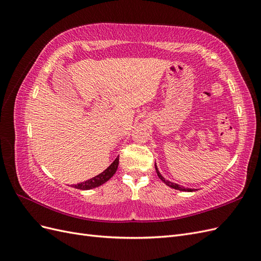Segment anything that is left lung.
<instances>
[{
	"label": "left lung",
	"instance_id": "1",
	"mask_svg": "<svg viewBox=\"0 0 261 261\" xmlns=\"http://www.w3.org/2000/svg\"><path fill=\"white\" fill-rule=\"evenodd\" d=\"M154 167H155V171H156L158 176H159V178H160L162 181H164L165 185H168V186H170V187H172V188L177 189V191H181V192H194V191H196V189H194V188H185V187H183V186H179L178 184L173 183V181H170V180H168V179H165V178L162 176V174L160 173L159 169H158L156 163H154Z\"/></svg>",
	"mask_w": 261,
	"mask_h": 261
}]
</instances>
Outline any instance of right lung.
I'll return each mask as SVG.
<instances>
[{"instance_id":"1","label":"right lung","mask_w":261,"mask_h":261,"mask_svg":"<svg viewBox=\"0 0 261 261\" xmlns=\"http://www.w3.org/2000/svg\"><path fill=\"white\" fill-rule=\"evenodd\" d=\"M118 167V156L116 159L111 163V165L108 169H106L103 172L100 173L99 175L94 176L88 180L83 181V183H80L75 185V188L77 189H83V191H87V189H91V188H96L102 184H105L106 181H108L110 178H111L117 170Z\"/></svg>"}]
</instances>
